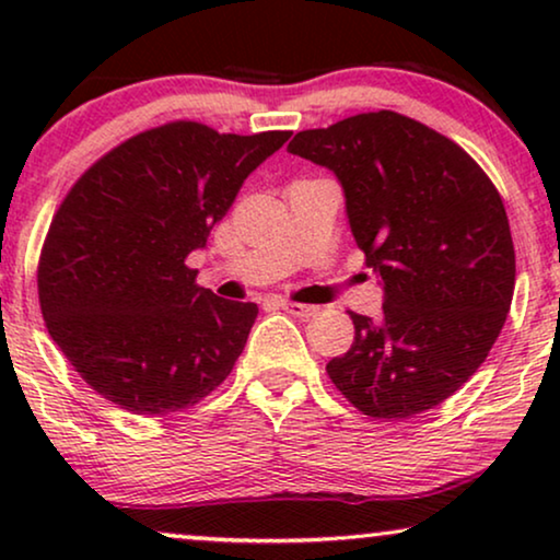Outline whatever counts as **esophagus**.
Returning a JSON list of instances; mask_svg holds the SVG:
<instances>
[{
	"label": "esophagus",
	"instance_id": "1",
	"mask_svg": "<svg viewBox=\"0 0 560 560\" xmlns=\"http://www.w3.org/2000/svg\"><path fill=\"white\" fill-rule=\"evenodd\" d=\"M278 305L282 311H288L290 316H298V318H311L316 316V305H305V303H295V301H285V298H280Z\"/></svg>",
	"mask_w": 560,
	"mask_h": 560
}]
</instances>
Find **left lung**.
Segmentation results:
<instances>
[{
	"mask_svg": "<svg viewBox=\"0 0 560 560\" xmlns=\"http://www.w3.org/2000/svg\"><path fill=\"white\" fill-rule=\"evenodd\" d=\"M288 152L339 178L382 318L349 313L354 343L326 372L370 418L441 405L485 362L510 313L515 247L487 173L448 137L397 112L298 132Z\"/></svg>",
	"mask_w": 560,
	"mask_h": 560,
	"instance_id": "1",
	"label": "left lung"
}]
</instances>
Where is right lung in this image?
Masks as SVG:
<instances>
[{
	"instance_id": "add662e5",
	"label": "right lung",
	"mask_w": 560,
	"mask_h": 560,
	"mask_svg": "<svg viewBox=\"0 0 560 560\" xmlns=\"http://www.w3.org/2000/svg\"><path fill=\"white\" fill-rule=\"evenodd\" d=\"M288 137L171 121L75 180L45 236L37 295L48 334L91 389L135 416H171L229 377L257 305L198 288L186 259Z\"/></svg>"
}]
</instances>
